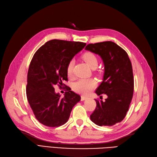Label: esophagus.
I'll use <instances>...</instances> for the list:
<instances>
[{
    "label": "esophagus",
    "instance_id": "1",
    "mask_svg": "<svg viewBox=\"0 0 157 157\" xmlns=\"http://www.w3.org/2000/svg\"><path fill=\"white\" fill-rule=\"evenodd\" d=\"M87 98V96H81V100H82V101H84V100H86V99Z\"/></svg>",
    "mask_w": 157,
    "mask_h": 157
}]
</instances>
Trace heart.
I'll return each mask as SVG.
<instances>
[{"label":"heart","mask_w":157,"mask_h":157,"mask_svg":"<svg viewBox=\"0 0 157 157\" xmlns=\"http://www.w3.org/2000/svg\"><path fill=\"white\" fill-rule=\"evenodd\" d=\"M82 59L89 66L94 69L98 65V59L95 54L91 52H86L82 55ZM74 61L73 59L68 62L66 66V73L68 77H71L73 74V67H74ZM96 86V82L94 79H80L73 84V90L77 93L81 94H87L93 90Z\"/></svg>","instance_id":"b5f03b06"}]
</instances>
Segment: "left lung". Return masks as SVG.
Returning <instances> with one entry per match:
<instances>
[{
	"instance_id": "obj_1",
	"label": "left lung",
	"mask_w": 157,
	"mask_h": 157,
	"mask_svg": "<svg viewBox=\"0 0 157 157\" xmlns=\"http://www.w3.org/2000/svg\"><path fill=\"white\" fill-rule=\"evenodd\" d=\"M85 49L98 54L103 60V81L96 93L98 96L104 94L108 96L104 101L95 100L96 107L90 119L100 126H112L125 118L133 96L131 61L125 51L112 41L91 43Z\"/></svg>"
}]
</instances>
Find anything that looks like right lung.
<instances>
[{
  "label": "right lung",
  "instance_id": "add662e5",
  "mask_svg": "<svg viewBox=\"0 0 157 157\" xmlns=\"http://www.w3.org/2000/svg\"><path fill=\"white\" fill-rule=\"evenodd\" d=\"M85 43L53 39L35 52L27 74V96L38 121L49 127H58L67 122L73 107L81 97L71 91L64 97L55 92L54 86L67 81L66 66L86 46ZM65 86V84H64Z\"/></svg>",
  "mask_w": 157,
  "mask_h": 157
}]
</instances>
